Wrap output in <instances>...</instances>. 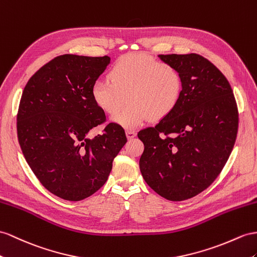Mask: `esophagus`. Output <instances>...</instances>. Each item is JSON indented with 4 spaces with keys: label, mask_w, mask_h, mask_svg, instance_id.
Segmentation results:
<instances>
[{
    "label": "esophagus",
    "mask_w": 257,
    "mask_h": 257,
    "mask_svg": "<svg viewBox=\"0 0 257 257\" xmlns=\"http://www.w3.org/2000/svg\"><path fill=\"white\" fill-rule=\"evenodd\" d=\"M126 136H127V139L128 140H131V139H134V138L137 136V133H136V131H133V130H127L126 131Z\"/></svg>",
    "instance_id": "esophagus-1"
}]
</instances>
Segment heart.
Here are the masks:
<instances>
[{"label": "heart", "instance_id": "b5f03b06", "mask_svg": "<svg viewBox=\"0 0 257 257\" xmlns=\"http://www.w3.org/2000/svg\"><path fill=\"white\" fill-rule=\"evenodd\" d=\"M108 80L98 79L91 87V97L105 114L114 116L129 105L113 122L134 130L148 120H161L178 105L182 77L174 65L142 53L126 54L111 66Z\"/></svg>", "mask_w": 257, "mask_h": 257}]
</instances>
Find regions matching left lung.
<instances>
[{"label":"left lung","mask_w":257,"mask_h":257,"mask_svg":"<svg viewBox=\"0 0 257 257\" xmlns=\"http://www.w3.org/2000/svg\"><path fill=\"white\" fill-rule=\"evenodd\" d=\"M159 57L180 71L182 93L167 117L139 131L144 144L139 165L157 194L178 202L201 193L220 174L234 146L239 115L226 77L206 58Z\"/></svg>","instance_id":"1"}]
</instances>
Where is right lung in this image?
<instances>
[{"label":"right lung","instance_id":"1","mask_svg":"<svg viewBox=\"0 0 257 257\" xmlns=\"http://www.w3.org/2000/svg\"><path fill=\"white\" fill-rule=\"evenodd\" d=\"M110 57L57 56L26 84L17 114V136L28 165L42 186L67 201H81L106 182L113 161L127 142L110 122L102 135L89 131L105 121L91 87Z\"/></svg>","mask_w":257,"mask_h":257}]
</instances>
